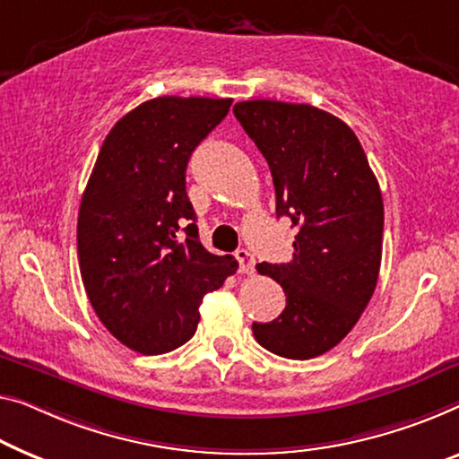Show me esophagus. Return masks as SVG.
I'll use <instances>...</instances> for the list:
<instances>
[{"label":"esophagus","instance_id":"34e87169","mask_svg":"<svg viewBox=\"0 0 459 459\" xmlns=\"http://www.w3.org/2000/svg\"><path fill=\"white\" fill-rule=\"evenodd\" d=\"M237 262H238V272L241 273H253L255 272V257H253V253L247 249H238L235 253Z\"/></svg>","mask_w":459,"mask_h":459}]
</instances>
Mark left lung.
Listing matches in <instances>:
<instances>
[{
  "label": "left lung",
  "mask_w": 459,
  "mask_h": 459,
  "mask_svg": "<svg viewBox=\"0 0 459 459\" xmlns=\"http://www.w3.org/2000/svg\"><path fill=\"white\" fill-rule=\"evenodd\" d=\"M268 160L276 214L299 229L292 262L259 264L286 307L253 336L278 357L307 360L346 338L379 278L383 200L360 142L344 121L311 105L245 100L232 107Z\"/></svg>",
  "instance_id": "8db88e82"
}]
</instances>
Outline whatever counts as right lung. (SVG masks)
Instances as JSON below:
<instances>
[{
  "label": "right lung",
  "mask_w": 459,
  "mask_h": 459,
  "mask_svg": "<svg viewBox=\"0 0 459 459\" xmlns=\"http://www.w3.org/2000/svg\"><path fill=\"white\" fill-rule=\"evenodd\" d=\"M232 99L159 97L115 123L78 214V259L102 325L132 351L162 354L194 336L206 292L237 272L200 243L186 191L189 156Z\"/></svg>",
  "instance_id": "right-lung-1"
}]
</instances>
